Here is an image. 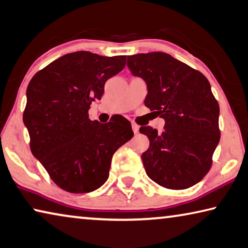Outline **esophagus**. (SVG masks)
I'll return each instance as SVG.
<instances>
[{
  "instance_id": "1",
  "label": "esophagus",
  "mask_w": 248,
  "mask_h": 248,
  "mask_svg": "<svg viewBox=\"0 0 248 248\" xmlns=\"http://www.w3.org/2000/svg\"><path fill=\"white\" fill-rule=\"evenodd\" d=\"M132 131L137 135V133L139 132V125L136 124H132Z\"/></svg>"
}]
</instances>
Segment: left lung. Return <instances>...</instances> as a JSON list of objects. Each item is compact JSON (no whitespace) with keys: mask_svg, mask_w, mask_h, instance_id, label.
Here are the masks:
<instances>
[{"mask_svg":"<svg viewBox=\"0 0 248 248\" xmlns=\"http://www.w3.org/2000/svg\"><path fill=\"white\" fill-rule=\"evenodd\" d=\"M131 74L147 84L144 105L164 119L159 133L150 125L139 131L150 145L141 158L149 178L159 186L183 190L209 172L219 142V107L202 73L162 52L128 56Z\"/></svg>","mask_w":248,"mask_h":248,"instance_id":"left-lung-1","label":"left lung"}]
</instances>
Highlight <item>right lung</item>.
Here are the masks:
<instances>
[{
	"mask_svg": "<svg viewBox=\"0 0 248 248\" xmlns=\"http://www.w3.org/2000/svg\"><path fill=\"white\" fill-rule=\"evenodd\" d=\"M125 56L66 54L39 70L26 90L23 121L31 151L50 178L70 193H88L107 181L113 153L133 136L123 116L107 124L89 119L92 101L124 69Z\"/></svg>",
	"mask_w": 248,
	"mask_h": 248,
	"instance_id": "1",
	"label": "right lung"
}]
</instances>
